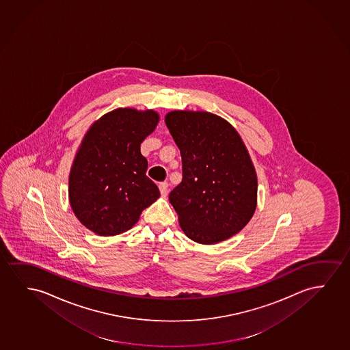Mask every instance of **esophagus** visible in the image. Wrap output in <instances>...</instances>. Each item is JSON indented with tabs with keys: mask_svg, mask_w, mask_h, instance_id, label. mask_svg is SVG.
Instances as JSON below:
<instances>
[{
	"mask_svg": "<svg viewBox=\"0 0 350 350\" xmlns=\"http://www.w3.org/2000/svg\"><path fill=\"white\" fill-rule=\"evenodd\" d=\"M159 189H160V193H161L162 196H166L168 193V183H160L159 184Z\"/></svg>",
	"mask_w": 350,
	"mask_h": 350,
	"instance_id": "esophagus-1",
	"label": "esophagus"
}]
</instances>
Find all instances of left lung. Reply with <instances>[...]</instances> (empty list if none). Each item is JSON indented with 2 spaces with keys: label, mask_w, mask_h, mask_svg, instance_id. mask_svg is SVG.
Here are the masks:
<instances>
[{
  "label": "left lung",
  "mask_w": 350,
  "mask_h": 350,
  "mask_svg": "<svg viewBox=\"0 0 350 350\" xmlns=\"http://www.w3.org/2000/svg\"><path fill=\"white\" fill-rule=\"evenodd\" d=\"M165 122L182 155V182L168 198L183 232L201 244L232 237L258 202V177L239 132L209 111H168Z\"/></svg>",
  "instance_id": "1"
}]
</instances>
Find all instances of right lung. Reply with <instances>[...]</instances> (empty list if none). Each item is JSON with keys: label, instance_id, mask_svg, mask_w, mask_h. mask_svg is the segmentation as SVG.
<instances>
[{"label": "right lung", "instance_id": "obj_1", "mask_svg": "<svg viewBox=\"0 0 350 350\" xmlns=\"http://www.w3.org/2000/svg\"><path fill=\"white\" fill-rule=\"evenodd\" d=\"M159 120L152 109L117 108L83 137L70 171L68 200L77 219L92 232L103 237L126 232L160 198L141 154V143Z\"/></svg>", "mask_w": 350, "mask_h": 350}]
</instances>
